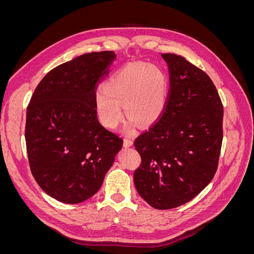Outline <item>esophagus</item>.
<instances>
[{"mask_svg":"<svg viewBox=\"0 0 254 254\" xmlns=\"http://www.w3.org/2000/svg\"><path fill=\"white\" fill-rule=\"evenodd\" d=\"M132 144H133V142H132V140H130V139H125L124 140V147H130V146H132Z\"/></svg>","mask_w":254,"mask_h":254,"instance_id":"esophagus-1","label":"esophagus"}]
</instances>
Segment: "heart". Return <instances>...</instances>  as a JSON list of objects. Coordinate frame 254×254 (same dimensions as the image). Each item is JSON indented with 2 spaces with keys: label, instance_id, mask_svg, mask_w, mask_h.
Returning a JSON list of instances; mask_svg holds the SVG:
<instances>
[{
  "label": "heart",
  "instance_id": "b5f03b06",
  "mask_svg": "<svg viewBox=\"0 0 254 254\" xmlns=\"http://www.w3.org/2000/svg\"><path fill=\"white\" fill-rule=\"evenodd\" d=\"M167 96V78L156 65L145 63L128 64L106 81L95 93V108L102 124L115 128L123 118L124 105L128 118L127 132H132L134 121L141 125L155 123L162 113Z\"/></svg>",
  "mask_w": 254,
  "mask_h": 254
}]
</instances>
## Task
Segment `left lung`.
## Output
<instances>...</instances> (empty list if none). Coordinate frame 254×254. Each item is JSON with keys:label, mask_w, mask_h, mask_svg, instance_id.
Instances as JSON below:
<instances>
[{"label": "left lung", "mask_w": 254, "mask_h": 254, "mask_svg": "<svg viewBox=\"0 0 254 254\" xmlns=\"http://www.w3.org/2000/svg\"><path fill=\"white\" fill-rule=\"evenodd\" d=\"M170 71L164 114L134 147L142 163L133 174L139 195L158 210L189 202L216 173L224 108L214 83L176 54H162Z\"/></svg>", "instance_id": "8db88e82"}]
</instances>
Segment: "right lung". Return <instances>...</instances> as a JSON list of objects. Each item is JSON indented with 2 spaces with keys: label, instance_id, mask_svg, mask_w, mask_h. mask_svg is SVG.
Segmentation results:
<instances>
[{
  "label": "right lung",
  "instance_id": "add662e5",
  "mask_svg": "<svg viewBox=\"0 0 254 254\" xmlns=\"http://www.w3.org/2000/svg\"><path fill=\"white\" fill-rule=\"evenodd\" d=\"M92 52L44 76L26 111L25 141L30 171L56 200L76 204L101 189L123 140L97 119L95 89L115 59Z\"/></svg>",
  "mask_w": 254,
  "mask_h": 254
}]
</instances>
